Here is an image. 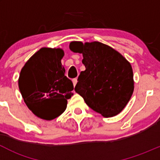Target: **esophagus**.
<instances>
[{"instance_id": "34e87169", "label": "esophagus", "mask_w": 160, "mask_h": 160, "mask_svg": "<svg viewBox=\"0 0 160 160\" xmlns=\"http://www.w3.org/2000/svg\"><path fill=\"white\" fill-rule=\"evenodd\" d=\"M72 83H73V86L75 87V86H76V84H77V78L72 79Z\"/></svg>"}]
</instances>
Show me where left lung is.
I'll return each instance as SVG.
<instances>
[{"label": "left lung", "instance_id": "obj_1", "mask_svg": "<svg viewBox=\"0 0 160 160\" xmlns=\"http://www.w3.org/2000/svg\"><path fill=\"white\" fill-rule=\"evenodd\" d=\"M70 49L83 54L86 70L77 79L75 91L93 111L104 117L119 114L129 101L134 90L131 64L118 52L105 44L72 42Z\"/></svg>", "mask_w": 160, "mask_h": 160}]
</instances>
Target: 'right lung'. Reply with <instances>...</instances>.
I'll use <instances>...</instances> for the list:
<instances>
[{"instance_id":"right-lung-1","label":"right lung","mask_w":160,"mask_h":160,"mask_svg":"<svg viewBox=\"0 0 160 160\" xmlns=\"http://www.w3.org/2000/svg\"><path fill=\"white\" fill-rule=\"evenodd\" d=\"M60 49L42 48L21 71L18 87L24 101L34 114L52 120L67 108L73 84L65 76Z\"/></svg>"}]
</instances>
